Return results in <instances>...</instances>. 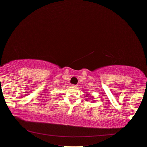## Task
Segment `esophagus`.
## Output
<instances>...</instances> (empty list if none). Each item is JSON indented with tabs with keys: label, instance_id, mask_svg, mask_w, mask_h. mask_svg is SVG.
Returning a JSON list of instances; mask_svg holds the SVG:
<instances>
[{
	"label": "esophagus",
	"instance_id": "34e87169",
	"mask_svg": "<svg viewBox=\"0 0 147 147\" xmlns=\"http://www.w3.org/2000/svg\"><path fill=\"white\" fill-rule=\"evenodd\" d=\"M71 87H76L77 86H76V85H72Z\"/></svg>",
	"mask_w": 147,
	"mask_h": 147
}]
</instances>
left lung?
Masks as SVG:
<instances>
[{
    "mask_svg": "<svg viewBox=\"0 0 147 147\" xmlns=\"http://www.w3.org/2000/svg\"><path fill=\"white\" fill-rule=\"evenodd\" d=\"M88 96H89V94H88V93H87V95H86V97H88ZM90 99H91V98H90ZM86 101H88V99H86ZM93 101H94V100H93Z\"/></svg>",
    "mask_w": 147,
    "mask_h": 147,
    "instance_id": "obj_1",
    "label": "left lung"
}]
</instances>
